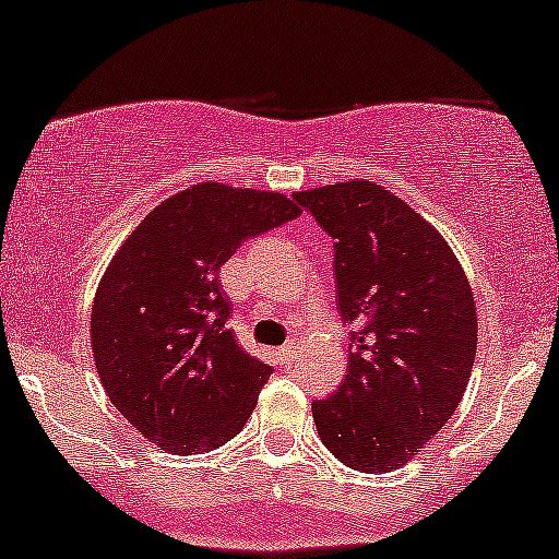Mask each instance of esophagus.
<instances>
[{
    "mask_svg": "<svg viewBox=\"0 0 559 559\" xmlns=\"http://www.w3.org/2000/svg\"><path fill=\"white\" fill-rule=\"evenodd\" d=\"M274 355H277V360L282 362V365H287L295 357V344L290 342V344H282L280 349H274Z\"/></svg>",
    "mask_w": 559,
    "mask_h": 559,
    "instance_id": "34e87169",
    "label": "esophagus"
}]
</instances>
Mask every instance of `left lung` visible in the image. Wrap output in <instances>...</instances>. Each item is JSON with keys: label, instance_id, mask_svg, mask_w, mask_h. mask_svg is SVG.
I'll list each match as a JSON object with an SVG mask.
<instances>
[{"label": "left lung", "instance_id": "obj_1", "mask_svg": "<svg viewBox=\"0 0 559 559\" xmlns=\"http://www.w3.org/2000/svg\"><path fill=\"white\" fill-rule=\"evenodd\" d=\"M334 243L353 334L347 376L313 402L321 443L349 469L404 466L453 417L477 355V302L448 240L368 178L293 194Z\"/></svg>", "mask_w": 559, "mask_h": 559}]
</instances>
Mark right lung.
Segmentation results:
<instances>
[{"instance_id": "1", "label": "right lung", "mask_w": 559, "mask_h": 559, "mask_svg": "<svg viewBox=\"0 0 559 559\" xmlns=\"http://www.w3.org/2000/svg\"><path fill=\"white\" fill-rule=\"evenodd\" d=\"M300 210L277 191L202 181L134 227L103 272L90 347L108 399L160 451L189 456L243 430L272 368L238 347L217 272Z\"/></svg>"}]
</instances>
